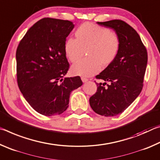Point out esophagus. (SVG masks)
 Returning a JSON list of instances; mask_svg holds the SVG:
<instances>
[{
    "mask_svg": "<svg viewBox=\"0 0 160 160\" xmlns=\"http://www.w3.org/2000/svg\"><path fill=\"white\" fill-rule=\"evenodd\" d=\"M81 80H82V81L83 82H88V81L89 80L88 78H85V77H82L81 78Z\"/></svg>",
    "mask_w": 160,
    "mask_h": 160,
    "instance_id": "obj_1",
    "label": "esophagus"
}]
</instances>
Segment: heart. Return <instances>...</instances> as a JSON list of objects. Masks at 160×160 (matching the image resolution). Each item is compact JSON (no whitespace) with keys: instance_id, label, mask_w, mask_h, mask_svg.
<instances>
[{"instance_id":"1","label":"heart","mask_w":160,"mask_h":160,"mask_svg":"<svg viewBox=\"0 0 160 160\" xmlns=\"http://www.w3.org/2000/svg\"><path fill=\"white\" fill-rule=\"evenodd\" d=\"M76 39L70 38L65 43V53L69 61L76 63L85 54L88 57L72 66L75 75L92 76L107 67L116 60L121 48L117 34L109 28L95 24L85 22L75 31Z\"/></svg>"}]
</instances>
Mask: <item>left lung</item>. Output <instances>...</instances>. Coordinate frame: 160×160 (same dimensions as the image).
I'll return each mask as SVG.
<instances>
[{
  "label": "left lung",
  "instance_id": "left-lung-1",
  "mask_svg": "<svg viewBox=\"0 0 160 160\" xmlns=\"http://www.w3.org/2000/svg\"><path fill=\"white\" fill-rule=\"evenodd\" d=\"M97 23L116 32L121 48L116 60L96 76L104 82H96L97 92L90 98V104L99 115L114 116L124 112L141 92L148 53L139 34L125 22L113 20Z\"/></svg>",
  "mask_w": 160,
  "mask_h": 160
}]
</instances>
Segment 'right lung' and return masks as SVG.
<instances>
[{
	"label": "right lung",
	"mask_w": 160,
	"mask_h": 160,
	"mask_svg": "<svg viewBox=\"0 0 160 160\" xmlns=\"http://www.w3.org/2000/svg\"><path fill=\"white\" fill-rule=\"evenodd\" d=\"M74 26L68 20L43 18L29 28L18 47V87L29 105L42 115L64 112L71 92L82 85L80 76L64 78L69 69L65 43Z\"/></svg>",
	"instance_id": "1"
}]
</instances>
